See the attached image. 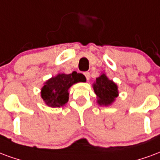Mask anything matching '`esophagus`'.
<instances>
[{
    "label": "esophagus",
    "mask_w": 160,
    "mask_h": 160,
    "mask_svg": "<svg viewBox=\"0 0 160 160\" xmlns=\"http://www.w3.org/2000/svg\"><path fill=\"white\" fill-rule=\"evenodd\" d=\"M83 74H84V76L86 77V79H87V80H89V78H90V74H89V72H84Z\"/></svg>",
    "instance_id": "1"
}]
</instances>
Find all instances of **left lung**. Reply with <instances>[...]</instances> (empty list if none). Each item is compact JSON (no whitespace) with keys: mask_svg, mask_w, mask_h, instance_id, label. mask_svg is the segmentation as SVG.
<instances>
[{"mask_svg":"<svg viewBox=\"0 0 160 160\" xmlns=\"http://www.w3.org/2000/svg\"><path fill=\"white\" fill-rule=\"evenodd\" d=\"M94 91L97 96V102L100 106H110L118 96L117 84L107 78L106 74H101L93 84Z\"/></svg>","mask_w":160,"mask_h":160,"instance_id":"8db88e82","label":"left lung"}]
</instances>
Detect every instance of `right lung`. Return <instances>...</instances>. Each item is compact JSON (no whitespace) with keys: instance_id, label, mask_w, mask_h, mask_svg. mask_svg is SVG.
<instances>
[{"instance_id":"right-lung-1","label":"right lung","mask_w":160,"mask_h":160,"mask_svg":"<svg viewBox=\"0 0 160 160\" xmlns=\"http://www.w3.org/2000/svg\"><path fill=\"white\" fill-rule=\"evenodd\" d=\"M85 81V77L81 73H59L45 82L41 89V96L48 107H63L69 100V88L77 82Z\"/></svg>"}]
</instances>
